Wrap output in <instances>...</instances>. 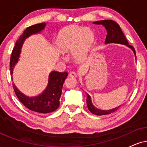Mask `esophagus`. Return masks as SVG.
Instances as JSON below:
<instances>
[{
    "label": "esophagus",
    "mask_w": 147,
    "mask_h": 147,
    "mask_svg": "<svg viewBox=\"0 0 147 147\" xmlns=\"http://www.w3.org/2000/svg\"><path fill=\"white\" fill-rule=\"evenodd\" d=\"M69 77H77V74L75 72H70L68 75Z\"/></svg>",
    "instance_id": "esophagus-1"
}]
</instances>
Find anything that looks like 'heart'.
Here are the masks:
<instances>
[{
    "instance_id": "b5f03b06",
    "label": "heart",
    "mask_w": 147,
    "mask_h": 147,
    "mask_svg": "<svg viewBox=\"0 0 147 147\" xmlns=\"http://www.w3.org/2000/svg\"><path fill=\"white\" fill-rule=\"evenodd\" d=\"M93 38V32L89 28L70 27L59 34L55 43L60 52L63 53L73 52L74 57L81 59L92 44Z\"/></svg>"
}]
</instances>
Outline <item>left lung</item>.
Listing matches in <instances>:
<instances>
[{
	"label": "left lung",
	"instance_id": "8db88e82",
	"mask_svg": "<svg viewBox=\"0 0 147 147\" xmlns=\"http://www.w3.org/2000/svg\"><path fill=\"white\" fill-rule=\"evenodd\" d=\"M93 23L94 24L97 25H102L105 27L106 30H107V35H106V38L105 41L106 43H115L126 45L132 49L135 55H136V50H135L134 48H133L132 45H129V42H128L127 39H126V36H124V33H123L122 30H121L120 27H119V25L115 21H112V20H102V21L94 22ZM86 102L88 109L90 111V113H92L94 115H103L111 114L117 111L119 108V106H118V107L115 108V109H111V110L106 111H103L100 110V109H96L95 106L92 104L90 97L88 94H87Z\"/></svg>",
	"mask_w": 147,
	"mask_h": 147
}]
</instances>
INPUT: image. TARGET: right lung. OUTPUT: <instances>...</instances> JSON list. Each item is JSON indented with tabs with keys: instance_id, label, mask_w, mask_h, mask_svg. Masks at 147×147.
<instances>
[{
	"instance_id": "add662e5",
	"label": "right lung",
	"mask_w": 147,
	"mask_h": 147,
	"mask_svg": "<svg viewBox=\"0 0 147 147\" xmlns=\"http://www.w3.org/2000/svg\"><path fill=\"white\" fill-rule=\"evenodd\" d=\"M45 26V23H42L28 27L16 41L10 58L9 70L11 75H12L13 68L15 64L18 61L22 45L25 38L33 34L40 32L42 30L44 29ZM68 75L67 72L52 71L49 75L48 84L46 89L37 97H27L18 90L14 84H13V88L20 102L29 110L40 113H49L57 110L59 106L61 88Z\"/></svg>"
}]
</instances>
